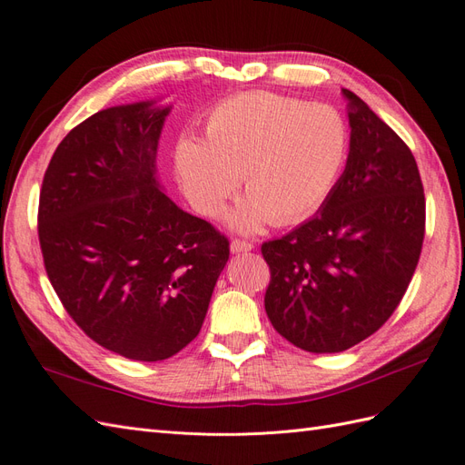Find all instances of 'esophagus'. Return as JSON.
Instances as JSON below:
<instances>
[{"instance_id":"34e87169","label":"esophagus","mask_w":465,"mask_h":465,"mask_svg":"<svg viewBox=\"0 0 465 465\" xmlns=\"http://www.w3.org/2000/svg\"><path fill=\"white\" fill-rule=\"evenodd\" d=\"M253 249V245H251L249 242H243V240H233L230 243V251L232 253H247V251Z\"/></svg>"}]
</instances>
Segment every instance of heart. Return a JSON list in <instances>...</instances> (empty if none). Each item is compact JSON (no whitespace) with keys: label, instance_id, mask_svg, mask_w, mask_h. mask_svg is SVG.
<instances>
[{"label":"heart","instance_id":"obj_1","mask_svg":"<svg viewBox=\"0 0 465 465\" xmlns=\"http://www.w3.org/2000/svg\"><path fill=\"white\" fill-rule=\"evenodd\" d=\"M351 134L342 114L276 93L253 91L220 101L206 116L204 142L184 136L175 150L184 196L218 216L242 183L228 214L237 232L292 225L320 210L342 173Z\"/></svg>","mask_w":465,"mask_h":465}]
</instances>
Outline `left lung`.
I'll use <instances>...</instances> for the list:
<instances>
[{"label":"left lung","instance_id":"obj_1","mask_svg":"<svg viewBox=\"0 0 465 465\" xmlns=\"http://www.w3.org/2000/svg\"><path fill=\"white\" fill-rule=\"evenodd\" d=\"M351 143L342 175L317 214L262 243L272 327L308 352H342L390 320L413 278L424 237V193L413 153L342 89Z\"/></svg>","mask_w":465,"mask_h":465}]
</instances>
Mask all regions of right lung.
<instances>
[{
  "instance_id": "1",
  "label": "right lung",
  "mask_w": 465,
  "mask_h": 465,
  "mask_svg": "<svg viewBox=\"0 0 465 465\" xmlns=\"http://www.w3.org/2000/svg\"><path fill=\"white\" fill-rule=\"evenodd\" d=\"M171 107L99 111L52 155L38 203L46 274L84 333L130 361L157 362L198 335L230 243L181 210L157 179Z\"/></svg>"
}]
</instances>
